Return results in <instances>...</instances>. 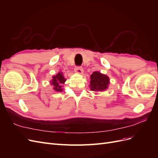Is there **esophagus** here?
<instances>
[{
	"label": "esophagus",
	"instance_id": "obj_1",
	"mask_svg": "<svg viewBox=\"0 0 158 158\" xmlns=\"http://www.w3.org/2000/svg\"><path fill=\"white\" fill-rule=\"evenodd\" d=\"M74 71H75V73H78V74H82L83 72H84L83 68H82L81 66H76L75 69H74Z\"/></svg>",
	"mask_w": 158,
	"mask_h": 158
}]
</instances>
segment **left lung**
<instances>
[{
  "instance_id": "obj_1",
  "label": "left lung",
  "mask_w": 158,
  "mask_h": 158,
  "mask_svg": "<svg viewBox=\"0 0 158 158\" xmlns=\"http://www.w3.org/2000/svg\"><path fill=\"white\" fill-rule=\"evenodd\" d=\"M90 89L92 91H103L108 88L109 79L108 76L99 72H94L90 76Z\"/></svg>"
}]
</instances>
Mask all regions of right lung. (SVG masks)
<instances>
[{"label": "right lung", "instance_id": "1", "mask_svg": "<svg viewBox=\"0 0 158 158\" xmlns=\"http://www.w3.org/2000/svg\"><path fill=\"white\" fill-rule=\"evenodd\" d=\"M66 79L63 76V73H59L56 76H54L52 77L51 84L53 85V89L56 92H62L63 91V89H62L63 85H62L64 83Z\"/></svg>", "mask_w": 158, "mask_h": 158}]
</instances>
